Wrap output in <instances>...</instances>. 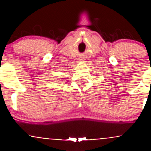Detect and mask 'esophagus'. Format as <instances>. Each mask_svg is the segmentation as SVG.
Segmentation results:
<instances>
[{"label":"esophagus","mask_w":151,"mask_h":151,"mask_svg":"<svg viewBox=\"0 0 151 151\" xmlns=\"http://www.w3.org/2000/svg\"><path fill=\"white\" fill-rule=\"evenodd\" d=\"M84 59H85V58H80V60H84Z\"/></svg>","instance_id":"34e87169"}]
</instances>
